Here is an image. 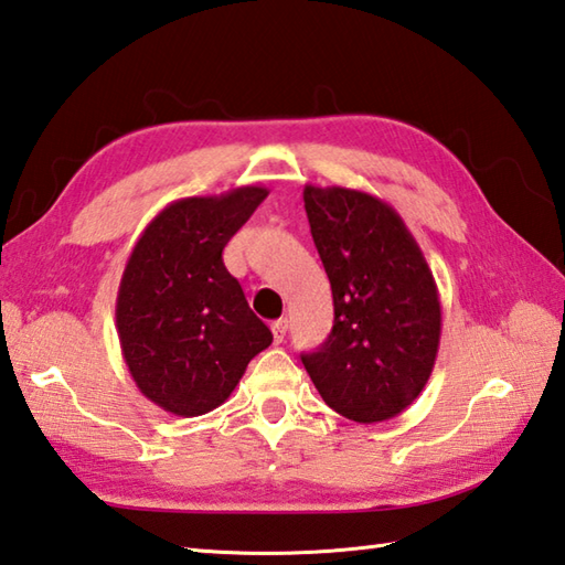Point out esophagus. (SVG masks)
Wrapping results in <instances>:
<instances>
[{
  "label": "esophagus",
  "mask_w": 565,
  "mask_h": 565,
  "mask_svg": "<svg viewBox=\"0 0 565 565\" xmlns=\"http://www.w3.org/2000/svg\"><path fill=\"white\" fill-rule=\"evenodd\" d=\"M286 330H289V320L281 318V320H274L271 322V332H274V342L281 344L286 338Z\"/></svg>",
  "instance_id": "esophagus-1"
}]
</instances>
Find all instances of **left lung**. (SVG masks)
Segmentation results:
<instances>
[{
    "instance_id": "1",
    "label": "left lung",
    "mask_w": 565,
    "mask_h": 565,
    "mask_svg": "<svg viewBox=\"0 0 565 565\" xmlns=\"http://www.w3.org/2000/svg\"><path fill=\"white\" fill-rule=\"evenodd\" d=\"M334 303L330 338L303 366L334 413L386 423L423 393L441 338L439 291L393 206L347 186L303 189Z\"/></svg>"
}]
</instances>
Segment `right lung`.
Returning <instances> with one entry per match:
<instances>
[{
  "label": "right lung",
  "instance_id": "right-lung-1",
  "mask_svg": "<svg viewBox=\"0 0 565 565\" xmlns=\"http://www.w3.org/2000/svg\"><path fill=\"white\" fill-rule=\"evenodd\" d=\"M267 194L237 186L172 201L130 252L116 296L118 342L138 391L167 413H211L271 344L223 264L227 239Z\"/></svg>",
  "mask_w": 565,
  "mask_h": 565
}]
</instances>
